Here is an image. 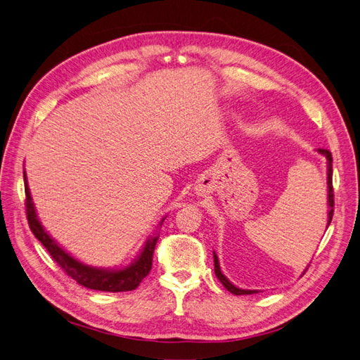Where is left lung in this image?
<instances>
[{
  "mask_svg": "<svg viewBox=\"0 0 360 360\" xmlns=\"http://www.w3.org/2000/svg\"><path fill=\"white\" fill-rule=\"evenodd\" d=\"M319 153H321L323 156H326V159H328V204H329V214H328V226L330 225L332 222V217H333V205H335V201H333V186H332V153L329 150L326 148H319ZM213 261H214V274L217 276V279H219L222 282V285L230 291L233 294H236V296H242V294H254V292H258L257 290H242V288H237L236 285H233L230 281H228L221 271V267H219V261H217V257L216 254L213 252Z\"/></svg>",
  "mask_w": 360,
  "mask_h": 360,
  "instance_id": "obj_1",
  "label": "left lung"
}]
</instances>
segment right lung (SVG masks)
I'll use <instances>...</instances> for the list:
<instances>
[{"instance_id":"add662e5","label":"right lung","mask_w":360,"mask_h":360,"mask_svg":"<svg viewBox=\"0 0 360 360\" xmlns=\"http://www.w3.org/2000/svg\"><path fill=\"white\" fill-rule=\"evenodd\" d=\"M24 181H25V210H27L30 230L39 238V242L46 248V250L51 254V257L57 261L58 266L66 271L72 279L78 282L79 285H84L91 290L111 291V292L132 291L139 285V282L150 274L151 263H153L155 246L158 243L159 236L150 237L143 249V252H141V255L138 257V259L134 264H130L124 269L110 270V269H96V267L85 266L79 263L78 259L70 257L66 250L60 248L57 242L53 240L45 230H43L41 224L37 219L34 204L31 201L25 172H24Z\"/></svg>"}]
</instances>
